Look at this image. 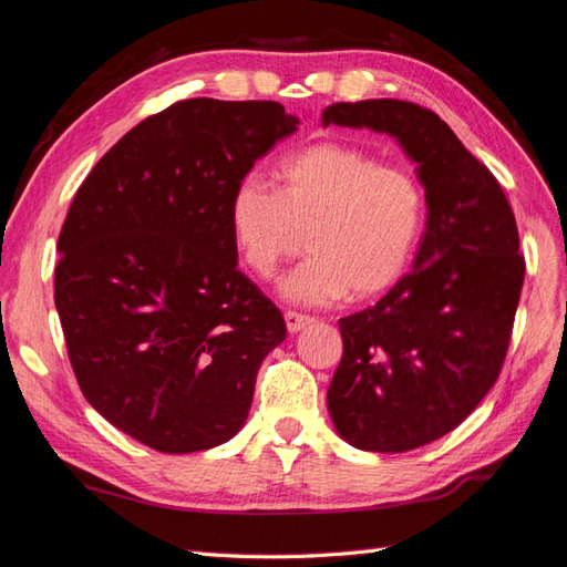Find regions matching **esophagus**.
<instances>
[{
  "label": "esophagus",
  "instance_id": "esophagus-1",
  "mask_svg": "<svg viewBox=\"0 0 567 567\" xmlns=\"http://www.w3.org/2000/svg\"><path fill=\"white\" fill-rule=\"evenodd\" d=\"M285 322H287V330L297 334L301 330H306L309 326H313V318L311 316H303L297 311H285Z\"/></svg>",
  "mask_w": 567,
  "mask_h": 567
}]
</instances>
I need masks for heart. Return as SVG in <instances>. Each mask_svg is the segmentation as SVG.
<instances>
[{
  "instance_id": "1",
  "label": "heart",
  "mask_w": 567,
  "mask_h": 567,
  "mask_svg": "<svg viewBox=\"0 0 567 567\" xmlns=\"http://www.w3.org/2000/svg\"><path fill=\"white\" fill-rule=\"evenodd\" d=\"M275 183L249 175L228 204L233 245L256 278H270L309 233V258L278 282L285 301L330 306L386 292L413 261L427 199L417 177L349 144L320 142L289 154Z\"/></svg>"
}]
</instances>
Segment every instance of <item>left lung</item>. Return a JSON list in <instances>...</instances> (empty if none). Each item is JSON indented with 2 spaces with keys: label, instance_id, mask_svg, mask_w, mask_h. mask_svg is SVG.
Wrapping results in <instances>:
<instances>
[{
  "label": "left lung",
  "instance_id": "obj_1",
  "mask_svg": "<svg viewBox=\"0 0 567 567\" xmlns=\"http://www.w3.org/2000/svg\"><path fill=\"white\" fill-rule=\"evenodd\" d=\"M322 125L394 137L425 189L413 268L375 306L339 318L344 355L328 390L344 442L401 454L458 427L494 386L525 280L517 225L496 177L436 113L337 102Z\"/></svg>",
  "mask_w": 567,
  "mask_h": 567
}]
</instances>
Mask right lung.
<instances>
[{"label": "right lung", "instance_id": "1", "mask_svg": "<svg viewBox=\"0 0 567 567\" xmlns=\"http://www.w3.org/2000/svg\"><path fill=\"white\" fill-rule=\"evenodd\" d=\"M299 118L278 102L199 96L125 133L80 185L59 235L54 303L90 406L144 446L225 444L280 309L237 270L235 185Z\"/></svg>", "mask_w": 567, "mask_h": 567}]
</instances>
